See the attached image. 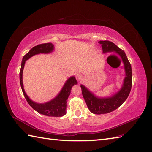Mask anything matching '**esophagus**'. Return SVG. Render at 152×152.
Here are the masks:
<instances>
[{
  "instance_id": "obj_1",
  "label": "esophagus",
  "mask_w": 152,
  "mask_h": 152,
  "mask_svg": "<svg viewBox=\"0 0 152 152\" xmlns=\"http://www.w3.org/2000/svg\"><path fill=\"white\" fill-rule=\"evenodd\" d=\"M76 78L77 79V80H78V81H81L83 78V76L81 74H77L76 76Z\"/></svg>"
}]
</instances>
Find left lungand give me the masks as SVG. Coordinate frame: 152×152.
I'll use <instances>...</instances> for the list:
<instances>
[{
  "label": "left lung",
  "instance_id": "left-lung-1",
  "mask_svg": "<svg viewBox=\"0 0 152 152\" xmlns=\"http://www.w3.org/2000/svg\"><path fill=\"white\" fill-rule=\"evenodd\" d=\"M99 43L101 44L103 53L114 51L120 56L121 61L124 64L126 76L121 89L116 93V94L108 98L96 97L85 86L83 85L80 86L83 99L89 110L93 114H102L115 110L127 99L132 86V70L131 64L124 50H121L110 41L101 40L99 42Z\"/></svg>",
  "mask_w": 152,
  "mask_h": 152
}]
</instances>
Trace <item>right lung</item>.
<instances>
[{
    "mask_svg": "<svg viewBox=\"0 0 152 152\" xmlns=\"http://www.w3.org/2000/svg\"><path fill=\"white\" fill-rule=\"evenodd\" d=\"M53 50V45L51 43H46L38 44L25 54L23 57L21 62V66L20 72H19V80H20V85L23 93L25 98L26 99L27 102L33 108L34 110H36L41 114H43L50 117H61L66 114V102L67 99L70 94V91L72 87L77 84V81L75 77L72 76L69 79L67 80L66 83H64L63 88L61 89L59 94L56 98L51 101L44 103V104H38L33 102L28 98V96L25 93L23 85V78L22 74L23 70L25 61L32 56L38 53H50Z\"/></svg>",
    "mask_w": 152,
    "mask_h": 152,
    "instance_id": "add662e5",
    "label": "right lung"
}]
</instances>
